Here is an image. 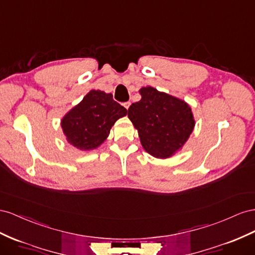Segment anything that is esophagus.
<instances>
[{"mask_svg":"<svg viewBox=\"0 0 255 255\" xmlns=\"http://www.w3.org/2000/svg\"><path fill=\"white\" fill-rule=\"evenodd\" d=\"M130 105H131V104H130L129 101H128V103H125V104H124V107H125V108L127 109V110H128V108L130 107Z\"/></svg>","mask_w":255,"mask_h":255,"instance_id":"esophagus-1","label":"esophagus"}]
</instances>
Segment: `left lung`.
<instances>
[{
	"instance_id": "1",
	"label": "left lung",
	"mask_w": 255,
	"mask_h": 255,
	"mask_svg": "<svg viewBox=\"0 0 255 255\" xmlns=\"http://www.w3.org/2000/svg\"><path fill=\"white\" fill-rule=\"evenodd\" d=\"M141 100L128 109V118L137 130L144 150L166 159L179 151L192 133L195 121L185 100L146 86Z\"/></svg>"
}]
</instances>
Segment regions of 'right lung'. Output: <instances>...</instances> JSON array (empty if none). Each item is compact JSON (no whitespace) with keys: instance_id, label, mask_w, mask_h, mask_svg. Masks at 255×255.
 Here are the masks:
<instances>
[{"instance_id":"1","label":"right lung","mask_w":255,"mask_h":255,"mask_svg":"<svg viewBox=\"0 0 255 255\" xmlns=\"http://www.w3.org/2000/svg\"><path fill=\"white\" fill-rule=\"evenodd\" d=\"M126 115L127 110L113 100L111 93L92 90L63 116L61 127L72 146L93 150L107 140L115 122Z\"/></svg>"}]
</instances>
